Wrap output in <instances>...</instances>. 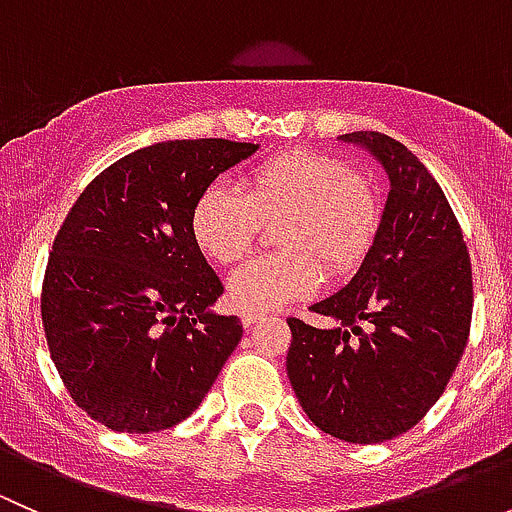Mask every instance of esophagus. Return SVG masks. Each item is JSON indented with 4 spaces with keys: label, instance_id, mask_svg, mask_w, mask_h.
I'll return each mask as SVG.
<instances>
[{
    "label": "esophagus",
    "instance_id": "34e87169",
    "mask_svg": "<svg viewBox=\"0 0 512 512\" xmlns=\"http://www.w3.org/2000/svg\"><path fill=\"white\" fill-rule=\"evenodd\" d=\"M240 319H242V327L250 329V327H255L257 322H262V319H267V314L265 312H242Z\"/></svg>",
    "mask_w": 512,
    "mask_h": 512
}]
</instances>
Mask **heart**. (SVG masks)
<instances>
[{
  "mask_svg": "<svg viewBox=\"0 0 512 512\" xmlns=\"http://www.w3.org/2000/svg\"><path fill=\"white\" fill-rule=\"evenodd\" d=\"M272 255L237 267L227 299L242 312H270L309 297L332 277L352 275L381 223L379 198L347 160L312 148L267 158L242 183H213L190 210V235L208 260L230 265L250 252L260 225H274Z\"/></svg>",
  "mask_w": 512,
  "mask_h": 512,
  "instance_id": "1",
  "label": "heart"
}]
</instances>
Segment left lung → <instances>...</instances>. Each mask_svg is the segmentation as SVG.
Returning <instances> with one entry per match:
<instances>
[{
  "label": "left lung",
  "instance_id": "left-lung-1",
  "mask_svg": "<svg viewBox=\"0 0 512 512\" xmlns=\"http://www.w3.org/2000/svg\"><path fill=\"white\" fill-rule=\"evenodd\" d=\"M339 141L379 160L391 190L352 282L312 304L337 324L287 319V376L314 426L349 443H381L426 416L461 361L471 257L441 185L404 143L376 131Z\"/></svg>",
  "mask_w": 512,
  "mask_h": 512
}]
</instances>
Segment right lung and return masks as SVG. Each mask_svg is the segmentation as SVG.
I'll return each instance as SVG.
<instances>
[{"label": "right lung", "mask_w": 512, "mask_h": 512, "mask_svg": "<svg viewBox=\"0 0 512 512\" xmlns=\"http://www.w3.org/2000/svg\"><path fill=\"white\" fill-rule=\"evenodd\" d=\"M257 148L153 143L108 165L66 215L41 287L46 344L74 404L111 431L188 418L240 344V319L210 309L223 282L195 247L190 210Z\"/></svg>", "instance_id": "obj_1"}]
</instances>
